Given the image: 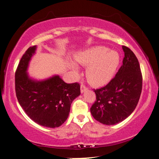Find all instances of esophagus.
Instances as JSON below:
<instances>
[{"mask_svg":"<svg viewBox=\"0 0 159 159\" xmlns=\"http://www.w3.org/2000/svg\"><path fill=\"white\" fill-rule=\"evenodd\" d=\"M80 89H81V93H83L84 92H85L87 89V87L85 86V84H81V87H80Z\"/></svg>","mask_w":159,"mask_h":159,"instance_id":"1","label":"esophagus"}]
</instances>
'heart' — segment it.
I'll return each mask as SVG.
<instances>
[{
    "mask_svg": "<svg viewBox=\"0 0 159 159\" xmlns=\"http://www.w3.org/2000/svg\"><path fill=\"white\" fill-rule=\"evenodd\" d=\"M77 63L88 67L86 76L89 83L100 86L110 81L113 77L120 63L119 53L105 47H95L85 50L75 57ZM73 72H78L75 64H70Z\"/></svg>",
    "mask_w": 159,
    "mask_h": 159,
    "instance_id": "obj_1",
    "label": "heart"
}]
</instances>
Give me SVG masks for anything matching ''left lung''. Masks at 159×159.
<instances>
[{
	"mask_svg": "<svg viewBox=\"0 0 159 159\" xmlns=\"http://www.w3.org/2000/svg\"><path fill=\"white\" fill-rule=\"evenodd\" d=\"M124 52L123 65L106 86L95 89L96 100L90 108L96 120L107 125L120 123L136 107L142 90V74L137 57L129 48Z\"/></svg>",
	"mask_w": 159,
	"mask_h": 159,
	"instance_id": "8db88e82",
	"label": "left lung"
}]
</instances>
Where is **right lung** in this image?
Instances as JSON below:
<instances>
[{
	"instance_id": "1",
	"label": "right lung",
	"mask_w": 159,
	"mask_h": 159,
	"mask_svg": "<svg viewBox=\"0 0 159 159\" xmlns=\"http://www.w3.org/2000/svg\"><path fill=\"white\" fill-rule=\"evenodd\" d=\"M36 46L29 47L20 59L15 74L18 102L32 120L47 128H57L66 120L72 101L80 95V85L67 84L59 75L36 80L27 73Z\"/></svg>"
}]
</instances>
